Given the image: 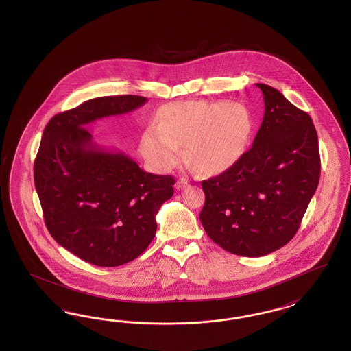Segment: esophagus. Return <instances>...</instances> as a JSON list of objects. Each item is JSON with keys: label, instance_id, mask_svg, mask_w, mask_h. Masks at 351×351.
I'll return each mask as SVG.
<instances>
[{"label": "esophagus", "instance_id": "obj_1", "mask_svg": "<svg viewBox=\"0 0 351 351\" xmlns=\"http://www.w3.org/2000/svg\"><path fill=\"white\" fill-rule=\"evenodd\" d=\"M188 185H189V183H188V180H186V179H183V178H182V179H178V182H176V184H175V188L180 191V189H184V188H186Z\"/></svg>", "mask_w": 351, "mask_h": 351}]
</instances>
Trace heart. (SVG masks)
<instances>
[{
    "mask_svg": "<svg viewBox=\"0 0 351 351\" xmlns=\"http://www.w3.org/2000/svg\"><path fill=\"white\" fill-rule=\"evenodd\" d=\"M252 125L250 110L239 102H173L143 134L142 154L163 172L182 160L186 145L188 159L202 173H221L245 154Z\"/></svg>",
    "mask_w": 351,
    "mask_h": 351,
    "instance_id": "obj_1",
    "label": "heart"
}]
</instances>
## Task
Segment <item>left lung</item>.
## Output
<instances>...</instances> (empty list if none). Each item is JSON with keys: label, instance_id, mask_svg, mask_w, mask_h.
<instances>
[{"label": "left lung", "instance_id": "left-lung-1", "mask_svg": "<svg viewBox=\"0 0 351 351\" xmlns=\"http://www.w3.org/2000/svg\"><path fill=\"white\" fill-rule=\"evenodd\" d=\"M265 116L250 150L204 180L200 221L209 238L241 256H263L287 245L317 189L319 151L308 113L266 84Z\"/></svg>", "mask_w": 351, "mask_h": 351}]
</instances>
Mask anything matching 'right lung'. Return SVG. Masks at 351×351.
<instances>
[{"label": "right lung", "mask_w": 351, "mask_h": 351, "mask_svg": "<svg viewBox=\"0 0 351 351\" xmlns=\"http://www.w3.org/2000/svg\"><path fill=\"white\" fill-rule=\"evenodd\" d=\"M146 97L85 101L51 118L34 163L35 189L52 238L85 262L116 267L147 249L156 215L173 195L172 176L145 172L123 151L93 141L88 125L130 113Z\"/></svg>", "instance_id": "obj_1"}]
</instances>
